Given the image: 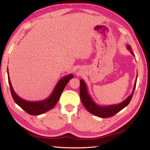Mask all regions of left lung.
Returning <instances> with one entry per match:
<instances>
[{
    "label": "left lung",
    "instance_id": "obj_1",
    "mask_svg": "<svg viewBox=\"0 0 150 150\" xmlns=\"http://www.w3.org/2000/svg\"><path fill=\"white\" fill-rule=\"evenodd\" d=\"M126 48L130 51V52L132 54L133 56H134V52H132V48L130 45H126ZM137 80V74L135 80L134 87H133L132 92L128 97L124 100V101L119 104H110V105H101V104H98L93 100V98L89 93V90H88V87L85 81L83 79L80 80V96H81V100L83 106H85L86 109H87L89 112L93 114V115H96L99 117L106 118L112 117L120 112L121 110L124 108L126 106H128V104L130 103L131 99H132L133 93H134L135 87H136Z\"/></svg>",
    "mask_w": 150,
    "mask_h": 150
}]
</instances>
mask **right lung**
<instances>
[{
	"label": "right lung",
	"mask_w": 150,
	"mask_h": 150,
	"mask_svg": "<svg viewBox=\"0 0 150 150\" xmlns=\"http://www.w3.org/2000/svg\"><path fill=\"white\" fill-rule=\"evenodd\" d=\"M7 75L8 81H9L10 90L13 99L18 106H20L22 109L32 115H39L43 114L54 107L58 102L59 98L61 97V93L64 89V88L68 83L69 80H71L74 76L73 74H69L61 78L57 82V85H55L54 89L52 90L50 95L46 98V99L39 101H28V100H24L23 98H20L14 91L12 87L11 81L9 75V71L7 68Z\"/></svg>",
	"instance_id": "1"
}]
</instances>
